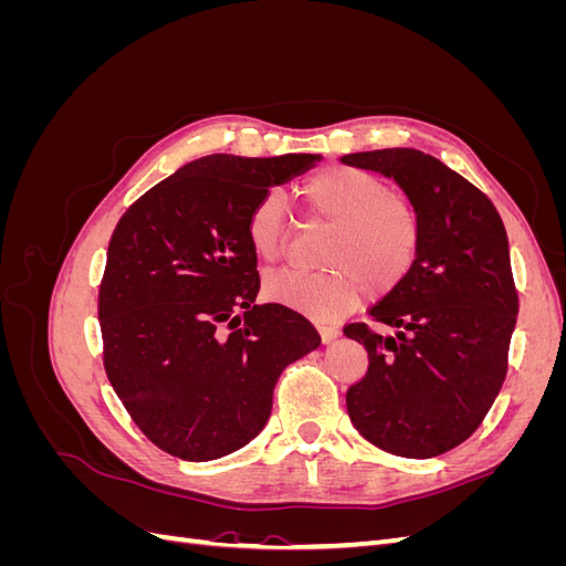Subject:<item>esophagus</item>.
Here are the masks:
<instances>
[{
  "label": "esophagus",
  "instance_id": "obj_1",
  "mask_svg": "<svg viewBox=\"0 0 566 566\" xmlns=\"http://www.w3.org/2000/svg\"><path fill=\"white\" fill-rule=\"evenodd\" d=\"M318 333H321V339L325 342V345H328V342H333V339H337V335H339L335 325H328V323H318Z\"/></svg>",
  "mask_w": 566,
  "mask_h": 566
}]
</instances>
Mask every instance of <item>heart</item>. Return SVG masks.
I'll return each instance as SVG.
<instances>
[{
  "instance_id": "1",
  "label": "heart",
  "mask_w": 566,
  "mask_h": 566,
  "mask_svg": "<svg viewBox=\"0 0 566 566\" xmlns=\"http://www.w3.org/2000/svg\"><path fill=\"white\" fill-rule=\"evenodd\" d=\"M310 210L331 221L321 264L325 271L279 269L264 279V297L312 321H337L356 310L364 293L375 297L397 290L413 271L422 224L413 202L389 193L366 169L331 165L304 184ZM252 252L276 260L285 248L287 219L279 191L254 200L245 219Z\"/></svg>"
}]
</instances>
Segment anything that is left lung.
<instances>
[{
    "instance_id": "obj_1",
    "label": "left lung",
    "mask_w": 566,
    "mask_h": 566,
    "mask_svg": "<svg viewBox=\"0 0 566 566\" xmlns=\"http://www.w3.org/2000/svg\"><path fill=\"white\" fill-rule=\"evenodd\" d=\"M342 163L397 181L420 214L422 245L408 279L345 335L368 352L347 389L354 427L403 458L441 455L465 441L505 382L520 297L499 210L451 167L416 148L349 153Z\"/></svg>"
}]
</instances>
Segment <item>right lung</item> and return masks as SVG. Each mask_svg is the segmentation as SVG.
Returning a JSON list of instances; mask_svg holds the SVG:
<instances>
[{
	"label": "right lung",
	"instance_id": "1",
	"mask_svg": "<svg viewBox=\"0 0 566 566\" xmlns=\"http://www.w3.org/2000/svg\"><path fill=\"white\" fill-rule=\"evenodd\" d=\"M318 156L184 165L132 202L98 287L104 368L136 427L184 460H214L262 432L281 373L321 345L302 314L254 304V200Z\"/></svg>",
	"mask_w": 566,
	"mask_h": 566
}]
</instances>
